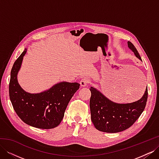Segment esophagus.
<instances>
[{
  "label": "esophagus",
  "mask_w": 159,
  "mask_h": 159,
  "mask_svg": "<svg viewBox=\"0 0 159 159\" xmlns=\"http://www.w3.org/2000/svg\"><path fill=\"white\" fill-rule=\"evenodd\" d=\"M89 83V80L87 78H84L80 81V85L81 86H82V87L86 86Z\"/></svg>",
  "instance_id": "esophagus-1"
}]
</instances>
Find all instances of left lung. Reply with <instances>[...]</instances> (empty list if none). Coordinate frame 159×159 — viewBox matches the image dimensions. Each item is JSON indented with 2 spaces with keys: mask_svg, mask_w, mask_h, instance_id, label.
<instances>
[{
  "mask_svg": "<svg viewBox=\"0 0 159 159\" xmlns=\"http://www.w3.org/2000/svg\"><path fill=\"white\" fill-rule=\"evenodd\" d=\"M128 46L139 60L141 57L131 42ZM91 95L89 101L91 121L95 127L102 132L118 133L129 128L143 113L146 106L148 89L137 102L119 104L112 102L95 88H89Z\"/></svg>",
  "mask_w": 159,
  "mask_h": 159,
  "instance_id": "8db88e82",
  "label": "left lung"
}]
</instances>
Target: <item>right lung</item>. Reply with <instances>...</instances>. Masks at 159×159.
Instances as JSON below:
<instances>
[{
	"instance_id": "obj_1",
	"label": "right lung",
	"mask_w": 159,
	"mask_h": 159,
	"mask_svg": "<svg viewBox=\"0 0 159 159\" xmlns=\"http://www.w3.org/2000/svg\"><path fill=\"white\" fill-rule=\"evenodd\" d=\"M24 51L14 61L11 72L9 98L12 107L22 121L34 127L50 129L58 126L74 94L80 88L78 83L60 82L40 93H29L23 90L17 80Z\"/></svg>"
}]
</instances>
